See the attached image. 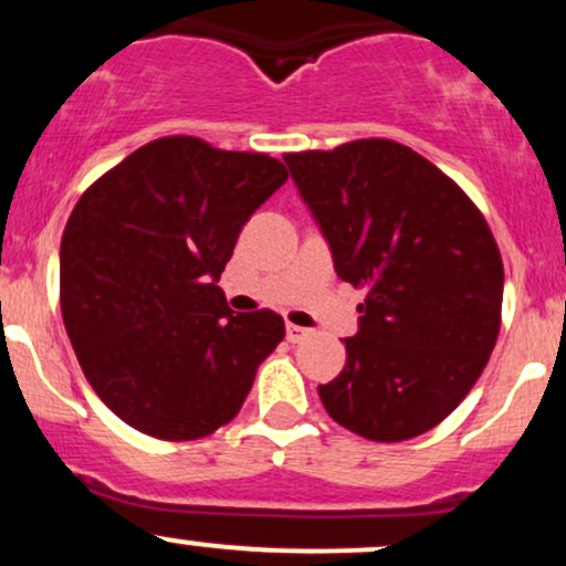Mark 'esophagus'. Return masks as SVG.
Here are the masks:
<instances>
[{"mask_svg":"<svg viewBox=\"0 0 566 566\" xmlns=\"http://www.w3.org/2000/svg\"><path fill=\"white\" fill-rule=\"evenodd\" d=\"M284 333H287V340L290 343H301V340H305V337H308V329L297 327V324H292V322H287Z\"/></svg>","mask_w":566,"mask_h":566,"instance_id":"esophagus-1","label":"esophagus"}]
</instances>
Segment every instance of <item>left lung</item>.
Segmentation results:
<instances>
[{"mask_svg": "<svg viewBox=\"0 0 566 566\" xmlns=\"http://www.w3.org/2000/svg\"><path fill=\"white\" fill-rule=\"evenodd\" d=\"M333 252L365 287L346 367L319 386L329 418L373 441H405L452 412L486 367L503 261L473 201L412 148L354 140L284 157Z\"/></svg>", "mask_w": 566, "mask_h": 566, "instance_id": "left-lung-1", "label": "left lung"}]
</instances>
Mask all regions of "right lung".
I'll return each instance as SVG.
<instances>
[{
  "instance_id": "add662e5",
  "label": "right lung",
  "mask_w": 566,
  "mask_h": 566,
  "mask_svg": "<svg viewBox=\"0 0 566 566\" xmlns=\"http://www.w3.org/2000/svg\"><path fill=\"white\" fill-rule=\"evenodd\" d=\"M284 180L265 154L172 135L76 201L61 242L63 324L84 378L135 431L201 439L242 409L284 319L233 314L218 282L242 226Z\"/></svg>"
}]
</instances>
